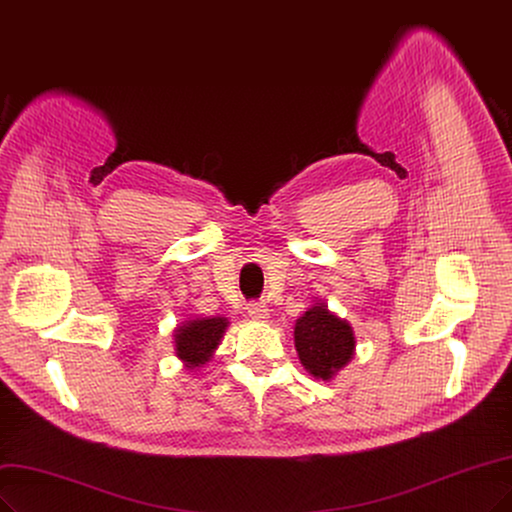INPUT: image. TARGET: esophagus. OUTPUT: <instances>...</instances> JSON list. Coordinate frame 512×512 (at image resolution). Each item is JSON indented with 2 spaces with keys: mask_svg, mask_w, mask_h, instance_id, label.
Returning a JSON list of instances; mask_svg holds the SVG:
<instances>
[{
  "mask_svg": "<svg viewBox=\"0 0 512 512\" xmlns=\"http://www.w3.org/2000/svg\"><path fill=\"white\" fill-rule=\"evenodd\" d=\"M246 312H249V316L253 320H257V323H266V320L270 318V310H268L266 304H249Z\"/></svg>",
  "mask_w": 512,
  "mask_h": 512,
  "instance_id": "34e87169",
  "label": "esophagus"
}]
</instances>
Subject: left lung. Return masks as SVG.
I'll return each mask as SVG.
<instances>
[{
  "label": "left lung",
  "instance_id": "8db88e82",
  "mask_svg": "<svg viewBox=\"0 0 512 512\" xmlns=\"http://www.w3.org/2000/svg\"><path fill=\"white\" fill-rule=\"evenodd\" d=\"M293 337L301 365L323 382H331L356 352V337L350 323L331 312L325 301H316L304 316L297 318Z\"/></svg>",
  "mask_w": 512,
  "mask_h": 512
}]
</instances>
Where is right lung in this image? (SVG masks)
Here are the masks:
<instances>
[{
	"label": "right lung",
	"instance_id": "right-lung-1",
	"mask_svg": "<svg viewBox=\"0 0 512 512\" xmlns=\"http://www.w3.org/2000/svg\"><path fill=\"white\" fill-rule=\"evenodd\" d=\"M230 327L225 316H194L175 329V354L185 369L198 371L215 356L221 339Z\"/></svg>",
	"mask_w": 512,
	"mask_h": 512
}]
</instances>
